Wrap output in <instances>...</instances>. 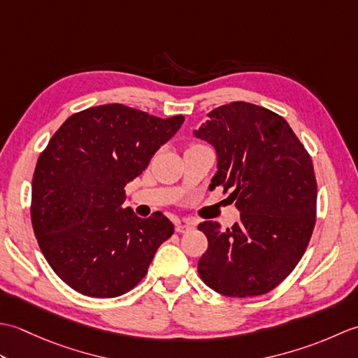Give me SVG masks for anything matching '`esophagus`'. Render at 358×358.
Listing matches in <instances>:
<instances>
[{
	"instance_id": "34e87169",
	"label": "esophagus",
	"mask_w": 358,
	"mask_h": 358,
	"mask_svg": "<svg viewBox=\"0 0 358 358\" xmlns=\"http://www.w3.org/2000/svg\"><path fill=\"white\" fill-rule=\"evenodd\" d=\"M195 227V222L194 220H183V222H177V224H175V231L177 232H186V231H191Z\"/></svg>"
}]
</instances>
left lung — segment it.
<instances>
[{
    "instance_id": "8db88e82",
    "label": "left lung",
    "mask_w": 358,
    "mask_h": 358,
    "mask_svg": "<svg viewBox=\"0 0 358 358\" xmlns=\"http://www.w3.org/2000/svg\"><path fill=\"white\" fill-rule=\"evenodd\" d=\"M194 136L217 152L210 187H232L240 222L223 231L203 222L208 250L201 280L226 296L272 291L305 254L315 226L313 159L283 117L262 106L234 101L208 113Z\"/></svg>"
}]
</instances>
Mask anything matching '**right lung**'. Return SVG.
<instances>
[{"instance_id":"add662e5","label":"right lung","mask_w":358,"mask_h":358,"mask_svg":"<svg viewBox=\"0 0 358 358\" xmlns=\"http://www.w3.org/2000/svg\"><path fill=\"white\" fill-rule=\"evenodd\" d=\"M183 121L123 104L96 106L67 118L38 158L35 237L50 268L77 292L112 299L131 291L173 234L162 212L140 218L123 208L124 186Z\"/></svg>"}]
</instances>
